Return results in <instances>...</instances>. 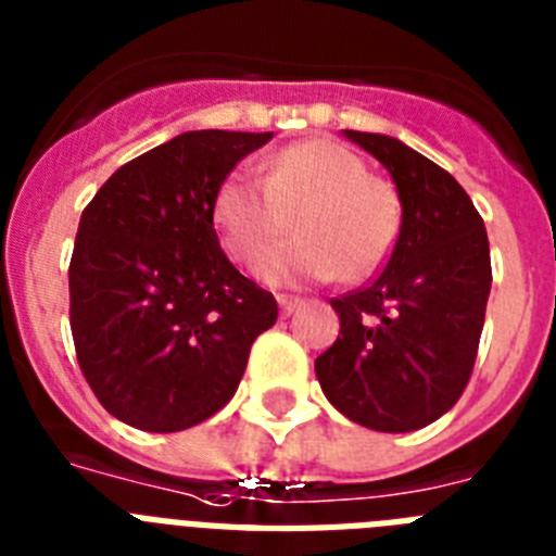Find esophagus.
<instances>
[{
	"label": "esophagus",
	"mask_w": 556,
	"mask_h": 556,
	"mask_svg": "<svg viewBox=\"0 0 556 556\" xmlns=\"http://www.w3.org/2000/svg\"><path fill=\"white\" fill-rule=\"evenodd\" d=\"M301 304H304V301L295 295H278V306H281L283 315H292V312H295Z\"/></svg>",
	"instance_id": "34e87169"
}]
</instances>
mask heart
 I'll return each instance as SVG.
<instances>
[{"instance_id":"1","label":"heart","mask_w":556,"mask_h":556,"mask_svg":"<svg viewBox=\"0 0 556 556\" xmlns=\"http://www.w3.org/2000/svg\"><path fill=\"white\" fill-rule=\"evenodd\" d=\"M295 218V244L264 264L273 281H364L392 255L403 224L401 195L341 141L309 139L267 159V176L232 169L213 199L224 250L258 264Z\"/></svg>"}]
</instances>
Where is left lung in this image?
<instances>
[{
    "label": "left lung",
    "mask_w": 556,
    "mask_h": 556,
    "mask_svg": "<svg viewBox=\"0 0 556 556\" xmlns=\"http://www.w3.org/2000/svg\"><path fill=\"white\" fill-rule=\"evenodd\" d=\"M389 169L397 244L366 287L332 298L341 334L315 361L334 409L375 432H415L460 401L492 289L483 218L446 169L403 141L346 130Z\"/></svg>",
    "instance_id": "8db88e82"
}]
</instances>
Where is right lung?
<instances>
[{
  "instance_id": "add662e5",
  "label": "right lung",
  "mask_w": 556,
  "mask_h": 556,
  "mask_svg": "<svg viewBox=\"0 0 556 556\" xmlns=\"http://www.w3.org/2000/svg\"><path fill=\"white\" fill-rule=\"evenodd\" d=\"M273 132L192 130L122 164L85 206L73 244L71 332L113 417L181 432L224 409L273 292L238 273L213 227L215 190Z\"/></svg>"
}]
</instances>
